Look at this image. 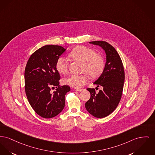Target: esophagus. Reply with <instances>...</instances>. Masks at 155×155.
<instances>
[{
  "mask_svg": "<svg viewBox=\"0 0 155 155\" xmlns=\"http://www.w3.org/2000/svg\"><path fill=\"white\" fill-rule=\"evenodd\" d=\"M84 89H76V91H78V92H81V91H82L83 90H84Z\"/></svg>",
  "mask_w": 155,
  "mask_h": 155,
  "instance_id": "obj_1",
  "label": "esophagus"
}]
</instances>
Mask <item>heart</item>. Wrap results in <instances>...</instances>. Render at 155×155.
<instances>
[{
  "instance_id": "heart-1",
  "label": "heart",
  "mask_w": 155,
  "mask_h": 155,
  "mask_svg": "<svg viewBox=\"0 0 155 155\" xmlns=\"http://www.w3.org/2000/svg\"><path fill=\"white\" fill-rule=\"evenodd\" d=\"M69 57L74 61L82 63L81 72L88 74L92 78L99 77L103 72L105 67L104 58L100 55L87 47L78 46L74 48L68 55ZM57 71L65 75L68 71V63L64 57H60L56 62ZM88 80L87 74L71 75L63 79L64 84L75 88H79Z\"/></svg>"
}]
</instances>
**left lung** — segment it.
<instances>
[{
  "instance_id": "left-lung-1",
  "label": "left lung",
  "mask_w": 155,
  "mask_h": 155,
  "mask_svg": "<svg viewBox=\"0 0 155 155\" xmlns=\"http://www.w3.org/2000/svg\"><path fill=\"white\" fill-rule=\"evenodd\" d=\"M90 44L100 46L106 54L104 70L94 82L102 90L98 93L94 88H87L90 99L85 103V108L92 116L102 118L108 116L118 105L125 81L124 66L117 50L106 41H94Z\"/></svg>"
}]
</instances>
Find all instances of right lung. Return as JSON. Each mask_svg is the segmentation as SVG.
Segmentation results:
<instances>
[{
  "instance_id": "add662e5",
  "label": "right lung",
  "mask_w": 155,
  "mask_h": 155,
  "mask_svg": "<svg viewBox=\"0 0 155 155\" xmlns=\"http://www.w3.org/2000/svg\"><path fill=\"white\" fill-rule=\"evenodd\" d=\"M66 49L60 46L47 45L36 50L29 58L25 71V92L34 110L44 118H51L64 109L65 95L70 88L60 87L59 73L55 64ZM55 86L58 88L51 93Z\"/></svg>"
}]
</instances>
